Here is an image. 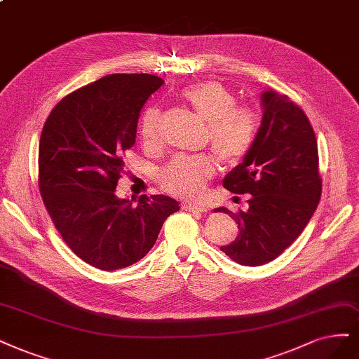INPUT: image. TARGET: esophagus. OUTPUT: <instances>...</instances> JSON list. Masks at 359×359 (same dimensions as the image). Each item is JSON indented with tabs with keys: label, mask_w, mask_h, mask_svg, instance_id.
Masks as SVG:
<instances>
[{
	"label": "esophagus",
	"mask_w": 359,
	"mask_h": 359,
	"mask_svg": "<svg viewBox=\"0 0 359 359\" xmlns=\"http://www.w3.org/2000/svg\"><path fill=\"white\" fill-rule=\"evenodd\" d=\"M182 208L185 211H190V212H206L208 208L205 205H199V203H184Z\"/></svg>",
	"instance_id": "1"
}]
</instances>
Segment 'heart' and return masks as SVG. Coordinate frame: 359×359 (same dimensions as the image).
Returning <instances> with one entry per match:
<instances>
[{
	"mask_svg": "<svg viewBox=\"0 0 359 359\" xmlns=\"http://www.w3.org/2000/svg\"><path fill=\"white\" fill-rule=\"evenodd\" d=\"M193 113L206 125V141L224 162H238L252 148L259 118L251 105L238 104L236 96L218 81H202L187 86L181 93ZM162 114L154 107L142 111L138 133L142 144L153 148L160 141ZM217 172L215 162L208 156H180L160 172V184L169 193L181 197H197Z\"/></svg>",
	"mask_w": 359,
	"mask_h": 359,
	"instance_id": "1",
	"label": "heart"
}]
</instances>
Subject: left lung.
I'll use <instances>...</instances> for the list:
<instances>
[{
    "label": "left lung",
    "instance_id": "1",
    "mask_svg": "<svg viewBox=\"0 0 359 359\" xmlns=\"http://www.w3.org/2000/svg\"><path fill=\"white\" fill-rule=\"evenodd\" d=\"M257 140L222 181L234 194H251L246 212H230L239 234L221 246L233 262L262 266L279 257L311 221L323 193L318 142L304 111L287 95L267 90Z\"/></svg>",
    "mask_w": 359,
    "mask_h": 359
}]
</instances>
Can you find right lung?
Returning a JSON list of instances; mask_svg holds the SVG:
<instances>
[{"mask_svg": "<svg viewBox=\"0 0 359 359\" xmlns=\"http://www.w3.org/2000/svg\"><path fill=\"white\" fill-rule=\"evenodd\" d=\"M163 80L109 74L71 92L48 114L39 148V189L71 251L101 270L128 267L153 248L178 202L163 194L118 199L141 109Z\"/></svg>", "mask_w": 359, "mask_h": 359, "instance_id": "add662e5", "label": "right lung"}]
</instances>
